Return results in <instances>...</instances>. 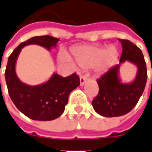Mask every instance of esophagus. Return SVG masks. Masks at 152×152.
Returning a JSON list of instances; mask_svg holds the SVG:
<instances>
[{"label":"esophagus","instance_id":"obj_1","mask_svg":"<svg viewBox=\"0 0 152 152\" xmlns=\"http://www.w3.org/2000/svg\"><path fill=\"white\" fill-rule=\"evenodd\" d=\"M86 80H87V77H86V76H80V86H84V84L86 83Z\"/></svg>","mask_w":152,"mask_h":152}]
</instances>
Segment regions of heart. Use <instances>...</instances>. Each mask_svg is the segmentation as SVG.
Returning a JSON list of instances; mask_svg holds the SVG:
<instances>
[{
	"label": "heart",
	"instance_id": "obj_1",
	"mask_svg": "<svg viewBox=\"0 0 152 152\" xmlns=\"http://www.w3.org/2000/svg\"><path fill=\"white\" fill-rule=\"evenodd\" d=\"M72 54L76 64L80 67L90 68L94 66L97 72L103 73L116 63L119 58V50L114 45L107 48L102 46H80L74 48ZM61 59L75 67L74 63L66 54H62Z\"/></svg>",
	"mask_w": 152,
	"mask_h": 152
}]
</instances>
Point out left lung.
Instances as JSON below:
<instances>
[{"mask_svg":"<svg viewBox=\"0 0 152 152\" xmlns=\"http://www.w3.org/2000/svg\"><path fill=\"white\" fill-rule=\"evenodd\" d=\"M119 41L122 45L120 63L97 80L99 92L92 102L94 111L105 117H116L129 113L138 102L147 83V65L142 50L129 40ZM124 61L133 63L137 67L136 76L131 83H122L119 76V67Z\"/></svg>","mask_w":152,"mask_h":152,"instance_id":"8db88e82","label":"left lung"}]
</instances>
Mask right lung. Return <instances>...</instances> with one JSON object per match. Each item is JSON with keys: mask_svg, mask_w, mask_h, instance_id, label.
<instances>
[{"mask_svg": "<svg viewBox=\"0 0 152 152\" xmlns=\"http://www.w3.org/2000/svg\"><path fill=\"white\" fill-rule=\"evenodd\" d=\"M58 41L59 39L51 36L31 37L20 44L8 58L5 77L10 97L23 114L34 121H53L59 117L65 110L70 93L80 86L79 76L74 73L63 77L53 72L45 82L29 86L22 82L17 76L16 62L23 47L38 45L50 51Z\"/></svg>", "mask_w": 152, "mask_h": 152, "instance_id": "right-lung-1", "label": "right lung"}]
</instances>
